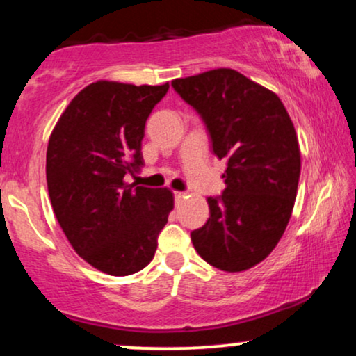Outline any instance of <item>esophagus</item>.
<instances>
[{"instance_id": "1", "label": "esophagus", "mask_w": 356, "mask_h": 356, "mask_svg": "<svg viewBox=\"0 0 356 356\" xmlns=\"http://www.w3.org/2000/svg\"><path fill=\"white\" fill-rule=\"evenodd\" d=\"M184 197H186V192H181V191H175V192H174L175 204H181V202L184 201Z\"/></svg>"}]
</instances>
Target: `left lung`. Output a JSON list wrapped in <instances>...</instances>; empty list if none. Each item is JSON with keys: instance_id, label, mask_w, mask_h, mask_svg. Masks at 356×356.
<instances>
[{"instance_id": "obj_1", "label": "left lung", "mask_w": 356, "mask_h": 356, "mask_svg": "<svg viewBox=\"0 0 356 356\" xmlns=\"http://www.w3.org/2000/svg\"><path fill=\"white\" fill-rule=\"evenodd\" d=\"M202 118L212 152L226 159V189L207 197L209 219L191 232L211 266L238 273L256 266L280 243L291 218L301 155L283 102L231 68L172 80Z\"/></svg>"}]
</instances>
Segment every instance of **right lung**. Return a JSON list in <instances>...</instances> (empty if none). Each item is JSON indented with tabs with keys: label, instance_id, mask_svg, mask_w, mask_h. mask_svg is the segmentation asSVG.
Wrapping results in <instances>:
<instances>
[{
	"label": "right lung",
	"instance_id": "right-lung-1",
	"mask_svg": "<svg viewBox=\"0 0 356 356\" xmlns=\"http://www.w3.org/2000/svg\"><path fill=\"white\" fill-rule=\"evenodd\" d=\"M167 90L169 83H90L61 113L48 142L53 212L76 254L107 275L144 269L174 209L167 187L124 182L144 165L145 122Z\"/></svg>",
	"mask_w": 356,
	"mask_h": 356
}]
</instances>
